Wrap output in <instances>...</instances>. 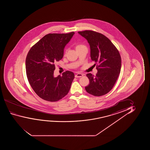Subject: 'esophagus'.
Here are the masks:
<instances>
[{
	"mask_svg": "<svg viewBox=\"0 0 150 150\" xmlns=\"http://www.w3.org/2000/svg\"><path fill=\"white\" fill-rule=\"evenodd\" d=\"M83 76V74H80V73H78V74H76L75 75V77H76V78H80L81 77H82Z\"/></svg>",
	"mask_w": 150,
	"mask_h": 150,
	"instance_id": "esophagus-1",
	"label": "esophagus"
}]
</instances>
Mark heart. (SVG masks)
Masks as SVG:
<instances>
[{"instance_id": "1", "label": "heart", "mask_w": 150, "mask_h": 150, "mask_svg": "<svg viewBox=\"0 0 150 150\" xmlns=\"http://www.w3.org/2000/svg\"><path fill=\"white\" fill-rule=\"evenodd\" d=\"M86 47V46H85L84 45H82V44H81V43H78V44H77V45H76V46H75L76 50L80 49H81V48H82V47Z\"/></svg>"}]
</instances>
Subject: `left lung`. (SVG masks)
Listing matches in <instances>:
<instances>
[{
  "instance_id": "1",
  "label": "left lung",
  "mask_w": 150,
  "mask_h": 150,
  "mask_svg": "<svg viewBox=\"0 0 150 150\" xmlns=\"http://www.w3.org/2000/svg\"><path fill=\"white\" fill-rule=\"evenodd\" d=\"M90 46L91 60L97 64L96 76L86 74L90 83L86 92L95 96L106 94L112 89L120 73L121 59L118 50L111 40L101 33L91 30L78 32Z\"/></svg>"
}]
</instances>
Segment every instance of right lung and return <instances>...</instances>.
I'll list each match as a JSON object with an SVG mask.
<instances>
[{
  "instance_id": "obj_1",
  "label": "right lung",
  "mask_w": 150,
  "mask_h": 150,
  "mask_svg": "<svg viewBox=\"0 0 150 150\" xmlns=\"http://www.w3.org/2000/svg\"><path fill=\"white\" fill-rule=\"evenodd\" d=\"M75 33L48 34L31 47L25 60L29 83L43 100L55 102L67 95L74 74L67 71L62 75L54 76L55 63L64 56V50Z\"/></svg>"
}]
</instances>
